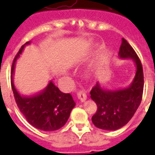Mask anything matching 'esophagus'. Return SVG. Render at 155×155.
Masks as SVG:
<instances>
[{
  "instance_id": "34e87169",
  "label": "esophagus",
  "mask_w": 155,
  "mask_h": 155,
  "mask_svg": "<svg viewBox=\"0 0 155 155\" xmlns=\"http://www.w3.org/2000/svg\"><path fill=\"white\" fill-rule=\"evenodd\" d=\"M77 97L78 99H80L81 101H85L87 100V95L83 91H80V92H77Z\"/></svg>"
}]
</instances>
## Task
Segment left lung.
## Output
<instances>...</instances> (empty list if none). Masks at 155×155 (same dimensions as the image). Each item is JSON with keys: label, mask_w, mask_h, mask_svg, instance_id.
I'll list each match as a JSON object with an SVG mask.
<instances>
[{"label": "left lung", "mask_w": 155, "mask_h": 155, "mask_svg": "<svg viewBox=\"0 0 155 155\" xmlns=\"http://www.w3.org/2000/svg\"><path fill=\"white\" fill-rule=\"evenodd\" d=\"M118 54L121 58H132L136 65V74L131 84L124 89H103L98 82L92 88L91 98L97 105V113L92 116V120L96 127L101 130H116L126 125L142 99L144 76L142 63L125 38H122Z\"/></svg>", "instance_id": "8db88e82"}]
</instances>
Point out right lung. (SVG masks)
Wrapping results in <instances>:
<instances>
[{
  "instance_id": "obj_1",
  "label": "right lung",
  "mask_w": 155,
  "mask_h": 155,
  "mask_svg": "<svg viewBox=\"0 0 155 155\" xmlns=\"http://www.w3.org/2000/svg\"><path fill=\"white\" fill-rule=\"evenodd\" d=\"M24 47L25 45L21 47L12 65L11 86L17 105L28 122L36 129L48 132L58 130L68 121L75 101L70 93L61 92L52 81L42 92L32 97H22L18 93L13 84V74L16 60Z\"/></svg>"
}]
</instances>
